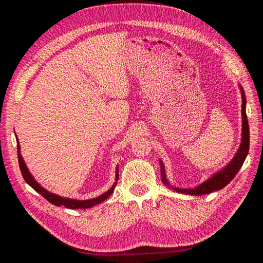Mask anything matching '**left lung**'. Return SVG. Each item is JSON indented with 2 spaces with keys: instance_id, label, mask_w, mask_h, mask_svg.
<instances>
[{
  "instance_id": "1",
  "label": "left lung",
  "mask_w": 263,
  "mask_h": 263,
  "mask_svg": "<svg viewBox=\"0 0 263 263\" xmlns=\"http://www.w3.org/2000/svg\"><path fill=\"white\" fill-rule=\"evenodd\" d=\"M240 87V92H241V99H242V105H241V116H242V132H241V142L239 149L237 150V153L235 157L233 158V160L230 161L224 169H221L220 171H217L216 173H214L213 176L204 181L202 184L194 189H180L172 186L169 184V181L166 179L165 176V170H164V165L162 161L160 160V168H161V179L162 182L165 185H168L171 187L173 191H176L178 193L181 194H187V195H204V194H209L214 192V191H218L222 187H225L228 183L232 181L236 174L239 171V169L242 166L245 159L248 155L249 151V125H248V119H247L246 115V95L245 91L242 89V86L239 85Z\"/></svg>"
}]
</instances>
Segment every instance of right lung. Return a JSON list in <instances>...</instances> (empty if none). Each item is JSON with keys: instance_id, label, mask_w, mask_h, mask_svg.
Instances as JSON below:
<instances>
[{"instance_id": "add662e5", "label": "right lung", "mask_w": 263, "mask_h": 263, "mask_svg": "<svg viewBox=\"0 0 263 263\" xmlns=\"http://www.w3.org/2000/svg\"><path fill=\"white\" fill-rule=\"evenodd\" d=\"M17 140V156H18V163H20V168L21 172L23 174V178L27 182V184H29L31 187H33L36 192H38L42 196H44L47 201L50 202L51 204L55 206H65L67 209L71 210H78V209H90L93 208L94 205H98L102 203L103 201H105L109 195L113 193V191L117 184V180H118V166L116 168V176H115V183L112 185L108 191H106L105 193H103L102 195L95 197V198H90V200H73V198H68V197H62L59 195H55L53 193H50L49 191H47L44 189L39 183L34 179V177L31 176L30 172L28 171V168L26 166L25 162H24V159L21 155V146L18 144V139Z\"/></svg>"}]
</instances>
